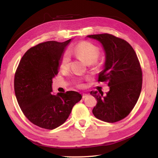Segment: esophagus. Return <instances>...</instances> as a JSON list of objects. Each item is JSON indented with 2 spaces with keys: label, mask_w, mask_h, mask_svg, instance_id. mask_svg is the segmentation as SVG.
<instances>
[{
  "label": "esophagus",
  "mask_w": 158,
  "mask_h": 158,
  "mask_svg": "<svg viewBox=\"0 0 158 158\" xmlns=\"http://www.w3.org/2000/svg\"><path fill=\"white\" fill-rule=\"evenodd\" d=\"M88 96V94H82V98L84 99Z\"/></svg>",
  "instance_id": "obj_1"
}]
</instances>
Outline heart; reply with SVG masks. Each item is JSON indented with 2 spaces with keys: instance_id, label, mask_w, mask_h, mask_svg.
Instances as JSON below:
<instances>
[{
  "instance_id": "obj_1",
  "label": "heart",
  "mask_w": 158,
  "mask_h": 158,
  "mask_svg": "<svg viewBox=\"0 0 158 158\" xmlns=\"http://www.w3.org/2000/svg\"><path fill=\"white\" fill-rule=\"evenodd\" d=\"M72 52L78 58L82 59L87 64H92L98 59L99 51L97 47L88 41L80 43L72 49ZM70 56L68 53H65L62 56L59 66L61 70L68 69L70 65ZM82 85V84H80Z\"/></svg>"
}]
</instances>
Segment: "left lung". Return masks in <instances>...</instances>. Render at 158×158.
Returning <instances> with one entry per match:
<instances>
[{
    "label": "left lung",
    "instance_id": "1",
    "mask_svg": "<svg viewBox=\"0 0 158 158\" xmlns=\"http://www.w3.org/2000/svg\"><path fill=\"white\" fill-rule=\"evenodd\" d=\"M88 38L101 44L106 59L103 70L99 73V82H107L109 91H92L97 99L94 115L107 123L122 120L131 113L139 98L142 73L136 52L124 40L108 33L90 35Z\"/></svg>",
    "mask_w": 158,
    "mask_h": 158
}]
</instances>
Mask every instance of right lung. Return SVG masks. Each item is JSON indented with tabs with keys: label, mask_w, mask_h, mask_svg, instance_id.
Masks as SVG:
<instances>
[{
	"label": "right lung",
	"mask_w": 158,
	"mask_h": 158,
	"mask_svg": "<svg viewBox=\"0 0 158 158\" xmlns=\"http://www.w3.org/2000/svg\"><path fill=\"white\" fill-rule=\"evenodd\" d=\"M72 39L63 43L49 41L27 50L14 76V92L23 113L34 125L56 128L66 121L82 95L74 91L52 94V78Z\"/></svg>",
	"instance_id": "obj_1"
}]
</instances>
